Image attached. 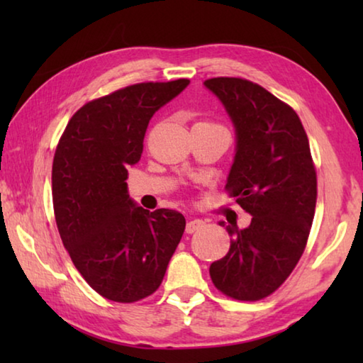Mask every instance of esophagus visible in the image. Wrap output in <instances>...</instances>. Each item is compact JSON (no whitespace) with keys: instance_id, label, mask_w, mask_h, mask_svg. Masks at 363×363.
I'll use <instances>...</instances> for the list:
<instances>
[{"instance_id":"obj_1","label":"esophagus","mask_w":363,"mask_h":363,"mask_svg":"<svg viewBox=\"0 0 363 363\" xmlns=\"http://www.w3.org/2000/svg\"><path fill=\"white\" fill-rule=\"evenodd\" d=\"M203 227H205V220H201V219H190L189 223H187V225H186V232L187 233H194L196 230L203 229Z\"/></svg>"}]
</instances>
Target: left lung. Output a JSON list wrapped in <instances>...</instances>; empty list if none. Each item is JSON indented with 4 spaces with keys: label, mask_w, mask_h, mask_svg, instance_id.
Returning <instances> with one entry per match:
<instances>
[{
    "label": "left lung",
    "mask_w": 363,
    "mask_h": 363,
    "mask_svg": "<svg viewBox=\"0 0 363 363\" xmlns=\"http://www.w3.org/2000/svg\"><path fill=\"white\" fill-rule=\"evenodd\" d=\"M203 84L235 130L225 189L253 216L247 229L220 220L230 248L210 275L227 296L257 301L284 284L306 248L317 200L309 140L296 112L259 84L242 78Z\"/></svg>",
    "instance_id": "1"
}]
</instances>
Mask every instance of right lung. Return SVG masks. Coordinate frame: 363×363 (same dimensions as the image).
Instances as JSON below:
<instances>
[{
    "label": "right lung",
    "mask_w": 363,
    "mask_h": 363,
    "mask_svg": "<svg viewBox=\"0 0 363 363\" xmlns=\"http://www.w3.org/2000/svg\"><path fill=\"white\" fill-rule=\"evenodd\" d=\"M189 83H139L88 102L59 140L52 205L60 238L83 279L110 301L150 296L186 229L179 211L138 206L125 181L153 113Z\"/></svg>",
    "instance_id": "1"
}]
</instances>
